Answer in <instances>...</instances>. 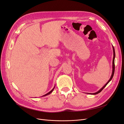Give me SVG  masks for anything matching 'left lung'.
Segmentation results:
<instances>
[{"mask_svg": "<svg viewBox=\"0 0 124 124\" xmlns=\"http://www.w3.org/2000/svg\"><path fill=\"white\" fill-rule=\"evenodd\" d=\"M112 47H113V62H112V63H113V65H112V68H113V69H112V75L110 77V78L109 79V80H108L107 83L105 84L103 87L101 88L99 91H98V92H97L96 93H89V94H91V95H96V94H98V93H100L101 91H102V89L106 87V86H107V85L109 83V82L111 81V80L112 79V78H113V76H114V71H115V64H114V60H115V50H114V48L113 47V46H112Z\"/></svg>", "mask_w": 124, "mask_h": 124, "instance_id": "left-lung-1", "label": "left lung"}]
</instances>
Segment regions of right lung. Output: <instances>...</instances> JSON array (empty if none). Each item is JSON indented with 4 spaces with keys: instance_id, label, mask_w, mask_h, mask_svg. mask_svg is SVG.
Listing matches in <instances>:
<instances>
[{
    "instance_id": "obj_1",
    "label": "right lung",
    "mask_w": 124,
    "mask_h": 124,
    "mask_svg": "<svg viewBox=\"0 0 124 124\" xmlns=\"http://www.w3.org/2000/svg\"><path fill=\"white\" fill-rule=\"evenodd\" d=\"M55 86H54V88H53V89H52L51 90V91H50V92H48V93H46V95H44L42 96V97H43V96H47V95H49V94H50V93H52V92L53 91V90H54V88H55Z\"/></svg>"
}]
</instances>
